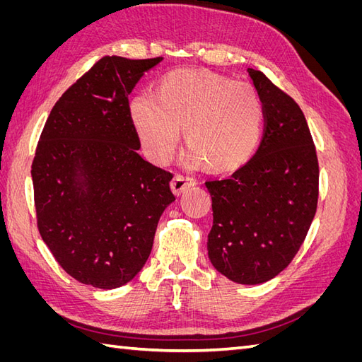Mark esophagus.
Returning <instances> with one entry per match:
<instances>
[{
	"label": "esophagus",
	"instance_id": "34e87169",
	"mask_svg": "<svg viewBox=\"0 0 362 362\" xmlns=\"http://www.w3.org/2000/svg\"><path fill=\"white\" fill-rule=\"evenodd\" d=\"M192 185H194V180L193 178H189V177H184V175H177L170 182V187H172V192L180 196L184 190H187L189 187H192Z\"/></svg>",
	"mask_w": 362,
	"mask_h": 362
}]
</instances>
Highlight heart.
<instances>
[{"mask_svg": "<svg viewBox=\"0 0 362 362\" xmlns=\"http://www.w3.org/2000/svg\"><path fill=\"white\" fill-rule=\"evenodd\" d=\"M129 117L146 156L168 163L180 140L190 141L185 161L206 163L217 172L234 170L254 154L262 131V101L252 84L210 71H175L156 93L129 101Z\"/></svg>", "mask_w": 362, "mask_h": 362, "instance_id": "obj_1", "label": "heart"}]
</instances>
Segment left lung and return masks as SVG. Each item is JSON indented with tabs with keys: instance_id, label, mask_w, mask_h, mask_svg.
Wrapping results in <instances>:
<instances>
[{
	"instance_id": "left-lung-1",
	"label": "left lung",
	"mask_w": 362,
	"mask_h": 362,
	"mask_svg": "<svg viewBox=\"0 0 362 362\" xmlns=\"http://www.w3.org/2000/svg\"><path fill=\"white\" fill-rule=\"evenodd\" d=\"M247 72L262 101L264 134L245 166L205 182L213 201L206 247L217 272L255 286L275 278L302 246L317 210L319 161L300 107L261 71Z\"/></svg>"
}]
</instances>
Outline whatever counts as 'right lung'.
<instances>
[{
  "label": "right lung",
  "instance_id": "add662e5",
  "mask_svg": "<svg viewBox=\"0 0 362 362\" xmlns=\"http://www.w3.org/2000/svg\"><path fill=\"white\" fill-rule=\"evenodd\" d=\"M163 57L105 56L52 107L31 164L37 228L86 286H125L145 266L175 201L172 173L141 158L128 95Z\"/></svg>",
  "mask_w": 362,
  "mask_h": 362
}]
</instances>
